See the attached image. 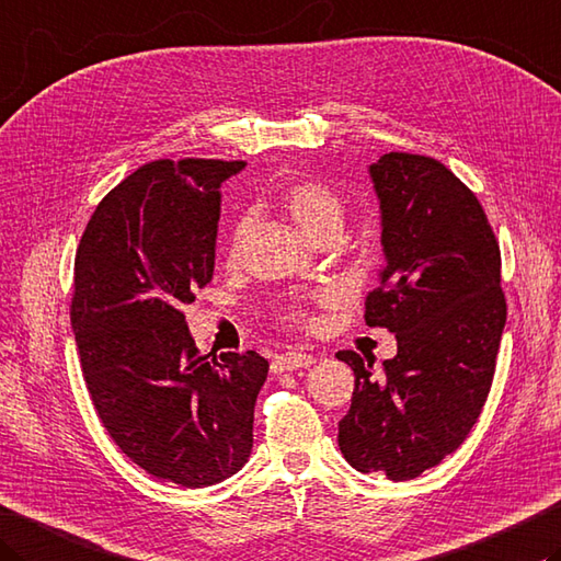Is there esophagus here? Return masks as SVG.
Returning a JSON list of instances; mask_svg holds the SVG:
<instances>
[{
    "instance_id": "obj_1",
    "label": "esophagus",
    "mask_w": 561,
    "mask_h": 561,
    "mask_svg": "<svg viewBox=\"0 0 561 561\" xmlns=\"http://www.w3.org/2000/svg\"><path fill=\"white\" fill-rule=\"evenodd\" d=\"M313 362H316L313 353H306V350H291V353H284V355L272 359V371L274 375H282V371L311 367Z\"/></svg>"
}]
</instances>
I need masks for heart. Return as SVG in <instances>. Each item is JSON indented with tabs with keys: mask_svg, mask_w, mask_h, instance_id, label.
I'll use <instances>...</instances> for the list:
<instances>
[{
	"mask_svg": "<svg viewBox=\"0 0 561 561\" xmlns=\"http://www.w3.org/2000/svg\"><path fill=\"white\" fill-rule=\"evenodd\" d=\"M282 206L311 243L321 236L340 233V228H343V218H345L343 202H340V196L331 190V186H325L321 182L304 180V182L289 184L287 190L282 192ZM245 236H248V221H240L233 228V236H230L228 252L233 262L240 257ZM289 318L301 321L304 313L299 309H291Z\"/></svg>",
	"mask_w": 561,
	"mask_h": 561,
	"instance_id": "obj_1",
	"label": "heart"
}]
</instances>
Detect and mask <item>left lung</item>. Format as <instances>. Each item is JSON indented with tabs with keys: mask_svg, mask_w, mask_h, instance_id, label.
Segmentation results:
<instances>
[{
	"mask_svg": "<svg viewBox=\"0 0 561 561\" xmlns=\"http://www.w3.org/2000/svg\"><path fill=\"white\" fill-rule=\"evenodd\" d=\"M369 178L387 265L365 321L397 335V355L375 377V359L337 353L355 371L337 445L357 471L409 481L455 453L486 403L506 325L501 250L479 199L443 162L387 152Z\"/></svg>",
	"mask_w": 561,
	"mask_h": 561,
	"instance_id": "8db88e82",
	"label": "left lung"
}]
</instances>
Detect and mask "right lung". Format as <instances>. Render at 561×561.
Instances as JSON below:
<instances>
[{
	"label": "right lung",
	"mask_w": 561,
	"mask_h": 561,
	"mask_svg": "<svg viewBox=\"0 0 561 561\" xmlns=\"http://www.w3.org/2000/svg\"><path fill=\"white\" fill-rule=\"evenodd\" d=\"M243 168L142 164L99 202L75 255L70 325L99 421L138 467L184 489L248 462L270 369L255 350L202 355L182 313L214 277L218 190Z\"/></svg>",
	"instance_id": "right-lung-1"
}]
</instances>
